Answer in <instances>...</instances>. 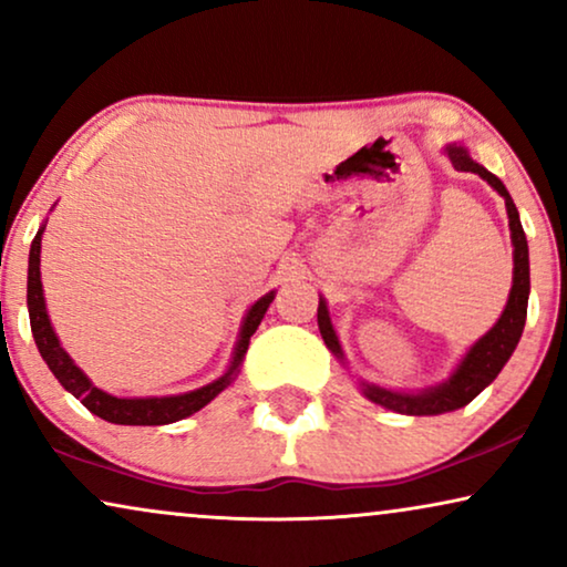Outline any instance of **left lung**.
<instances>
[{
    "instance_id": "obj_1",
    "label": "left lung",
    "mask_w": 567,
    "mask_h": 567,
    "mask_svg": "<svg viewBox=\"0 0 567 567\" xmlns=\"http://www.w3.org/2000/svg\"><path fill=\"white\" fill-rule=\"evenodd\" d=\"M446 154L460 173L480 175L483 181H487L493 190L501 193L503 200H506L511 243H514V286H511L506 309H503L501 320L470 348L467 355L460 361V367L454 369V374L449 377L446 382L429 386V390L421 392H392L384 390V386L361 382V392L367 394L371 402L405 415L452 413V410H460L467 405V402L475 400L477 394L501 374V369L506 367L511 353L516 351L518 338H522L526 322V305H529V247H526V235L522 229V221H518L514 198L508 196L506 185H503L493 173H487L483 165H477L462 144H449ZM317 324H320V332L330 351L336 353L338 359H343V351H340L338 336L336 330H332L324 299H320V307H317Z\"/></svg>"
}]
</instances>
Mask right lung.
<instances>
[{
  "mask_svg": "<svg viewBox=\"0 0 567 567\" xmlns=\"http://www.w3.org/2000/svg\"><path fill=\"white\" fill-rule=\"evenodd\" d=\"M43 229H38V235L30 245V260H28V312H30V330H33L35 346L41 351L43 361L49 363L53 377L59 379L61 386L66 392H72L76 400L82 402L90 413L103 417L107 423L118 425H165L183 421L193 413H198L200 408L208 405L216 394L227 390L235 379L239 363H243L247 346H250L252 332L258 330L262 315L268 312L270 301H274L276 293L270 291L266 297H260L255 305L247 309L243 330H239V340L235 348V359L229 363V371L224 377L216 379V382L200 386V390L185 392V394H173V398H113L103 390H97L95 384L90 382L87 374L76 367L64 348H61L56 332L51 328L49 312H45V299H43V284H41V237Z\"/></svg>",
  "mask_w": 567,
  "mask_h": 567,
  "instance_id": "obj_1",
  "label": "right lung"
}]
</instances>
